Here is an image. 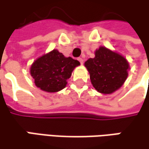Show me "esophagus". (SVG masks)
I'll return each instance as SVG.
<instances>
[{
	"label": "esophagus",
	"instance_id": "obj_1",
	"mask_svg": "<svg viewBox=\"0 0 149 149\" xmlns=\"http://www.w3.org/2000/svg\"><path fill=\"white\" fill-rule=\"evenodd\" d=\"M78 61L80 62V64H81V65H83V64H84V60H83L82 58H78Z\"/></svg>",
	"mask_w": 149,
	"mask_h": 149
}]
</instances>
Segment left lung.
<instances>
[{
    "mask_svg": "<svg viewBox=\"0 0 149 149\" xmlns=\"http://www.w3.org/2000/svg\"><path fill=\"white\" fill-rule=\"evenodd\" d=\"M93 87L99 93L112 94L120 88L128 77L130 65L120 54L101 46L95 51V58L85 61Z\"/></svg>",
    "mask_w": 149,
    "mask_h": 149,
    "instance_id": "left-lung-1",
    "label": "left lung"
}]
</instances>
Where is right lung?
Segmentation results:
<instances>
[{
  "label": "right lung",
  "instance_id": "add662e5",
  "mask_svg": "<svg viewBox=\"0 0 149 149\" xmlns=\"http://www.w3.org/2000/svg\"><path fill=\"white\" fill-rule=\"evenodd\" d=\"M79 65V61L72 57H65L62 53L54 49L37 58L32 63L30 72L37 88L54 93L66 86L67 79Z\"/></svg>",
  "mask_w": 149,
  "mask_h": 149
}]
</instances>
